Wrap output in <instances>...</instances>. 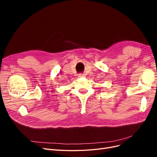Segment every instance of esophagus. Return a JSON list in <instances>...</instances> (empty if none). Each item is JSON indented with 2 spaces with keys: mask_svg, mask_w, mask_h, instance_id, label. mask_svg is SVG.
Masks as SVG:
<instances>
[{
  "mask_svg": "<svg viewBox=\"0 0 157 157\" xmlns=\"http://www.w3.org/2000/svg\"><path fill=\"white\" fill-rule=\"evenodd\" d=\"M78 76V77L81 78V77H84V74H79Z\"/></svg>",
  "mask_w": 157,
  "mask_h": 157,
  "instance_id": "esophagus-1",
  "label": "esophagus"
}]
</instances>
